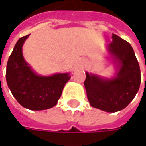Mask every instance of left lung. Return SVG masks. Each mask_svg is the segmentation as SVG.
Masks as SVG:
<instances>
[{
  "instance_id": "8db88e82",
  "label": "left lung",
  "mask_w": 146,
  "mask_h": 146,
  "mask_svg": "<svg viewBox=\"0 0 146 146\" xmlns=\"http://www.w3.org/2000/svg\"><path fill=\"white\" fill-rule=\"evenodd\" d=\"M108 51L118 66L116 76L105 79L86 72L84 87L90 105L106 112L124 109L133 100L141 84V70L131 44L112 35Z\"/></svg>"
}]
</instances>
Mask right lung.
<instances>
[{
  "mask_svg": "<svg viewBox=\"0 0 146 146\" xmlns=\"http://www.w3.org/2000/svg\"><path fill=\"white\" fill-rule=\"evenodd\" d=\"M29 35L21 37L14 45L6 66V81L15 99L27 109L42 110L54 106L62 95L69 73L50 76L37 75L25 62L22 47Z\"/></svg>",
  "mask_w": 146,
  "mask_h": 146,
  "instance_id": "obj_1",
  "label": "right lung"
}]
</instances>
